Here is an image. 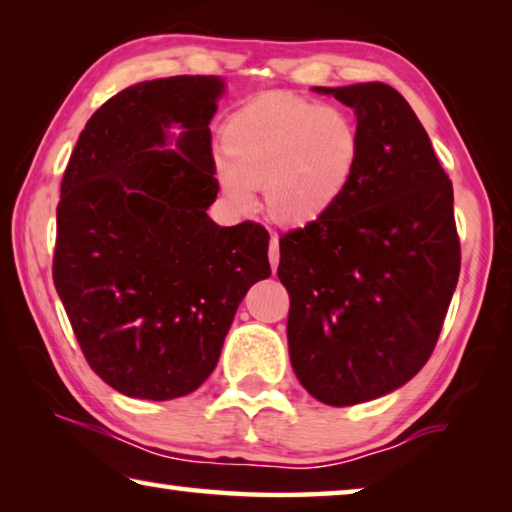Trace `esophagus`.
<instances>
[{"label":"esophagus","mask_w":512,"mask_h":512,"mask_svg":"<svg viewBox=\"0 0 512 512\" xmlns=\"http://www.w3.org/2000/svg\"><path fill=\"white\" fill-rule=\"evenodd\" d=\"M268 262H271L273 273L277 271V264H280V239L275 235L271 237V244H268Z\"/></svg>","instance_id":"34e87169"}]
</instances>
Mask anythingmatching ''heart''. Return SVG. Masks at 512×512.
I'll return each instance as SVG.
<instances>
[{"mask_svg":"<svg viewBox=\"0 0 512 512\" xmlns=\"http://www.w3.org/2000/svg\"><path fill=\"white\" fill-rule=\"evenodd\" d=\"M219 164L225 196L239 210L262 187L273 221L302 228L339 203L359 162V131L336 106L280 94L248 103L225 121Z\"/></svg>","mask_w":512,"mask_h":512,"instance_id":"obj_1","label":"heart"}]
</instances>
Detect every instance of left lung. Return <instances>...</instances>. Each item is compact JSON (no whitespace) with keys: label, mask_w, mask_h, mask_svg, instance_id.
Returning a JSON list of instances; mask_svg holds the SVG:
<instances>
[{"label":"left lung","mask_w":512,"mask_h":512,"mask_svg":"<svg viewBox=\"0 0 512 512\" xmlns=\"http://www.w3.org/2000/svg\"><path fill=\"white\" fill-rule=\"evenodd\" d=\"M357 115L359 162L316 223L280 239L291 366L318 402L375 400L420 372L461 273L454 189L429 135L386 83L314 88Z\"/></svg>","instance_id":"left-lung-1"}]
</instances>
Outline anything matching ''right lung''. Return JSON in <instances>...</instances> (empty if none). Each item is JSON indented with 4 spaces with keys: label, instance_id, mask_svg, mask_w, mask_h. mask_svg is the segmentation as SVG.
I'll use <instances>...</instances> for the list:
<instances>
[{
    "label": "right lung",
    "instance_id": "right-lung-1",
    "mask_svg": "<svg viewBox=\"0 0 512 512\" xmlns=\"http://www.w3.org/2000/svg\"><path fill=\"white\" fill-rule=\"evenodd\" d=\"M219 76L131 85L94 112L56 210L54 284L90 368L164 402L212 375L239 302L271 275L268 232L221 228L210 121ZM181 126L177 149L168 128Z\"/></svg>",
    "mask_w": 512,
    "mask_h": 512
}]
</instances>
